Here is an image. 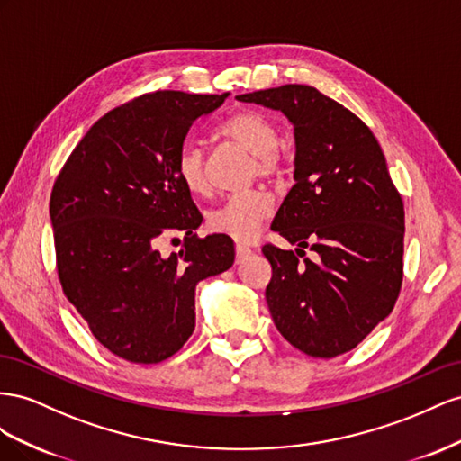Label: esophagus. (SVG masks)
Returning a JSON list of instances; mask_svg holds the SVG:
<instances>
[{"label":"esophagus","instance_id":"esophagus-1","mask_svg":"<svg viewBox=\"0 0 461 461\" xmlns=\"http://www.w3.org/2000/svg\"><path fill=\"white\" fill-rule=\"evenodd\" d=\"M247 255H251V249L245 245H235V258H238V262H241Z\"/></svg>","mask_w":461,"mask_h":461}]
</instances>
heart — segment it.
<instances>
[{
  "instance_id": "obj_1",
  "label": "heart",
  "mask_w": 461,
  "mask_h": 461,
  "mask_svg": "<svg viewBox=\"0 0 461 461\" xmlns=\"http://www.w3.org/2000/svg\"><path fill=\"white\" fill-rule=\"evenodd\" d=\"M218 135L240 144L255 156L253 174L260 177H276L282 172V160L278 156V127L267 113L258 110H240L226 117L218 125ZM177 176L187 191L203 194L208 191V179L204 172V150L199 142H183L177 154ZM272 196L265 191H247L231 194L220 206L206 214V226L210 231L230 235L238 241H251L270 214Z\"/></svg>"
}]
</instances>
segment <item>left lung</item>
<instances>
[{"mask_svg":"<svg viewBox=\"0 0 461 461\" xmlns=\"http://www.w3.org/2000/svg\"><path fill=\"white\" fill-rule=\"evenodd\" d=\"M294 125L295 185L272 231L297 245L262 247L267 303L280 334L311 357H336L392 312L403 278V203L378 140L357 115L307 85L249 92ZM309 246L314 259L299 261Z\"/></svg>","mask_w":461,"mask_h":461,"instance_id":"1","label":"left lung"}]
</instances>
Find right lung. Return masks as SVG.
<instances>
[{
  "instance_id": "obj_1",
  "label": "right lung",
  "mask_w": 461,
  "mask_h": 461,
  "mask_svg": "<svg viewBox=\"0 0 461 461\" xmlns=\"http://www.w3.org/2000/svg\"><path fill=\"white\" fill-rule=\"evenodd\" d=\"M230 95L158 90L88 129L50 196L58 274L90 332L117 357L160 363L194 330V287L233 265L223 233L196 238L203 216L177 176L189 127ZM184 233L164 258L157 245Z\"/></svg>"
}]
</instances>
